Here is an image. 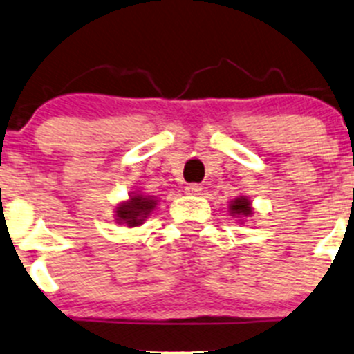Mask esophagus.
I'll list each match as a JSON object with an SVG mask.
<instances>
[{
  "mask_svg": "<svg viewBox=\"0 0 354 354\" xmlns=\"http://www.w3.org/2000/svg\"><path fill=\"white\" fill-rule=\"evenodd\" d=\"M185 192H187L188 195H198L200 192H202V187H200L198 183H190L185 187Z\"/></svg>",
  "mask_w": 354,
  "mask_h": 354,
  "instance_id": "esophagus-1",
  "label": "esophagus"
}]
</instances>
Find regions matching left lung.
Listing matches in <instances>:
<instances>
[{"mask_svg":"<svg viewBox=\"0 0 354 354\" xmlns=\"http://www.w3.org/2000/svg\"><path fill=\"white\" fill-rule=\"evenodd\" d=\"M230 209H231V214H233V216L245 217V216H250V214H252V207H250V202L245 197L233 200V203L230 205Z\"/></svg>","mask_w":354,"mask_h":354,"instance_id":"obj_1","label":"left lung"}]
</instances>
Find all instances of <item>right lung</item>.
I'll return each instance as SVG.
<instances>
[{
    "label": "right lung",
    "instance_id": "add662e5",
    "mask_svg": "<svg viewBox=\"0 0 354 354\" xmlns=\"http://www.w3.org/2000/svg\"><path fill=\"white\" fill-rule=\"evenodd\" d=\"M156 207V200L144 195H135L128 202L121 203L116 209V221L118 223L128 224L130 227L140 226L145 217L151 214V210Z\"/></svg>",
    "mask_w": 354,
    "mask_h": 354
}]
</instances>
